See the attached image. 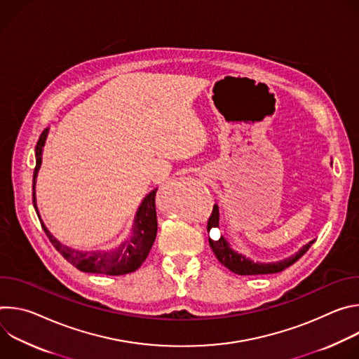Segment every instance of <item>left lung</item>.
<instances>
[{"mask_svg":"<svg viewBox=\"0 0 359 359\" xmlns=\"http://www.w3.org/2000/svg\"><path fill=\"white\" fill-rule=\"evenodd\" d=\"M219 227V206L215 204L212 216L209 217L208 222V231H210L212 229H217ZM314 243L310 241L309 244L302 245V248H299L295 254L290 255V257L277 262V263H254L252 260L247 259L245 255L238 254L237 251H234L230 244L227 243V240L222 236L219 240H212L209 238V244L215 252V255L217 257V260L227 267L230 271L238 274V276H257V274H274V273H280L283 270H285L287 267L292 266L299 257L306 252L311 247V244Z\"/></svg>","mask_w":359,"mask_h":359,"instance_id":"left-lung-1","label":"left lung"}]
</instances>
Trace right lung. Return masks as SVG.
<instances>
[{
    "label": "right lung",
    "instance_id": "add662e5",
    "mask_svg": "<svg viewBox=\"0 0 359 359\" xmlns=\"http://www.w3.org/2000/svg\"><path fill=\"white\" fill-rule=\"evenodd\" d=\"M48 136V129H45L35 146V169L32 177V203L35 212L39 217L41 226L46 233L49 241L61 252L62 257L71 263L74 267L83 273H95V274H107V276H123L128 273L136 271L142 263L146 260L147 254L155 243L156 233H158V219H156V204L155 196L156 190H151L140 203V206L136 212L133 220L132 236L123 241L118 248L109 251H79L74 250L68 245H64L60 240H57L49 230L45 227L36 208V198H35V183L38 170L42 162V149Z\"/></svg>",
    "mask_w": 359,
    "mask_h": 359
}]
</instances>
